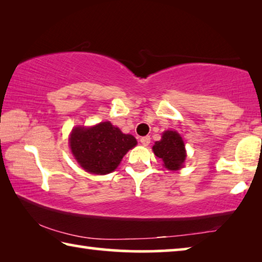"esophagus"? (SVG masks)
I'll list each match as a JSON object with an SVG mask.
<instances>
[{"label": "esophagus", "instance_id": "34e87169", "mask_svg": "<svg viewBox=\"0 0 262 262\" xmlns=\"http://www.w3.org/2000/svg\"><path fill=\"white\" fill-rule=\"evenodd\" d=\"M140 142L143 145H149L150 143V137L149 136H144V137H141L140 139Z\"/></svg>", "mask_w": 262, "mask_h": 262}]
</instances>
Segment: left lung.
<instances>
[{
  "mask_svg": "<svg viewBox=\"0 0 262 262\" xmlns=\"http://www.w3.org/2000/svg\"><path fill=\"white\" fill-rule=\"evenodd\" d=\"M152 151L162 159L163 165L170 171H178L184 166L186 150L183 137L176 130H165L161 141L155 142Z\"/></svg>",
  "mask_w": 262,
  "mask_h": 262,
  "instance_id": "1",
  "label": "left lung"
}]
</instances>
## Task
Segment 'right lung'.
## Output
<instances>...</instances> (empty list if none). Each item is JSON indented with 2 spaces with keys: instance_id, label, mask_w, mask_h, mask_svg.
Wrapping results in <instances>:
<instances>
[{
  "instance_id": "right-lung-1",
  "label": "right lung",
  "mask_w": 262,
  "mask_h": 262,
  "mask_svg": "<svg viewBox=\"0 0 262 262\" xmlns=\"http://www.w3.org/2000/svg\"><path fill=\"white\" fill-rule=\"evenodd\" d=\"M137 144L130 134H123L110 121L92 127L77 126L70 133L69 145L77 163L89 173L107 174L120 164L128 150Z\"/></svg>"
}]
</instances>
